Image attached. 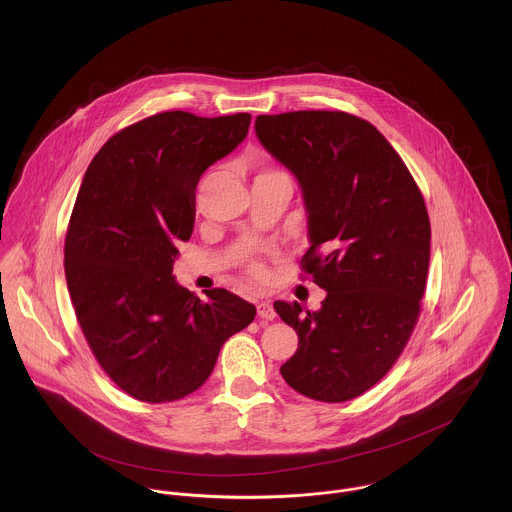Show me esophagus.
Wrapping results in <instances>:
<instances>
[{"label": "esophagus", "instance_id": "1", "mask_svg": "<svg viewBox=\"0 0 512 512\" xmlns=\"http://www.w3.org/2000/svg\"><path fill=\"white\" fill-rule=\"evenodd\" d=\"M256 311H258V317L260 319H266V321H272L276 317V309L270 301H258L256 303Z\"/></svg>", "mask_w": 512, "mask_h": 512}]
</instances>
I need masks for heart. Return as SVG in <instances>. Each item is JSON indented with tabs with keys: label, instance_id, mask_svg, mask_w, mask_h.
I'll list each match as a JSON object with an SVG mask.
<instances>
[{
	"label": "heart",
	"instance_id": "1",
	"mask_svg": "<svg viewBox=\"0 0 512 512\" xmlns=\"http://www.w3.org/2000/svg\"><path fill=\"white\" fill-rule=\"evenodd\" d=\"M270 173H280V171H262V173H258L256 177H262V175H270ZM254 272H260V268H254Z\"/></svg>",
	"mask_w": 512,
	"mask_h": 512
}]
</instances>
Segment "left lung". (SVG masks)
Returning <instances> with one entry per match:
<instances>
[{
  "label": "left lung",
  "instance_id": "8db88e82",
  "mask_svg": "<svg viewBox=\"0 0 512 512\" xmlns=\"http://www.w3.org/2000/svg\"><path fill=\"white\" fill-rule=\"evenodd\" d=\"M256 136L301 185V270L327 292L319 311L274 303L299 337L280 372L307 398L347 402L392 368L418 323L432 238L422 191L386 138L347 112L262 114Z\"/></svg>",
  "mask_w": 512,
  "mask_h": 512
}]
</instances>
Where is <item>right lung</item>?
<instances>
[{
	"mask_svg": "<svg viewBox=\"0 0 512 512\" xmlns=\"http://www.w3.org/2000/svg\"><path fill=\"white\" fill-rule=\"evenodd\" d=\"M250 114L173 110L114 134L90 161L65 240L78 325L102 370L140 402H175L205 384L256 307L222 288L207 301L173 276L191 238L195 189L238 146Z\"/></svg>",
	"mask_w": 512,
	"mask_h": 512,
	"instance_id": "obj_1",
	"label": "right lung"
}]
</instances>
